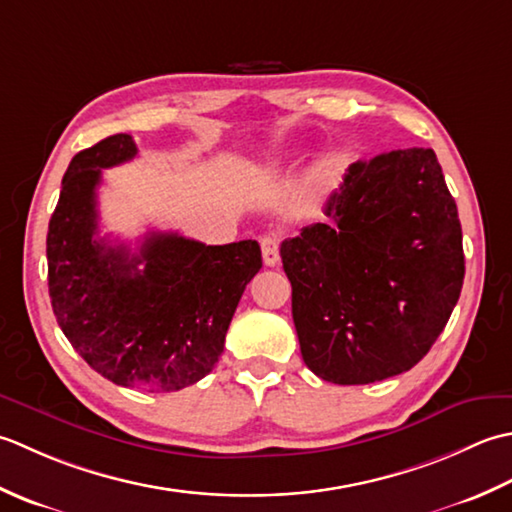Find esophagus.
I'll use <instances>...</instances> for the list:
<instances>
[{
	"label": "esophagus",
	"instance_id": "obj_1",
	"mask_svg": "<svg viewBox=\"0 0 512 512\" xmlns=\"http://www.w3.org/2000/svg\"><path fill=\"white\" fill-rule=\"evenodd\" d=\"M280 241L276 236H263L260 238V249H263V260L267 267H276L280 260Z\"/></svg>",
	"mask_w": 512,
	"mask_h": 512
}]
</instances>
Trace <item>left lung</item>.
<instances>
[{
  "label": "left lung",
  "mask_w": 512,
  "mask_h": 512,
  "mask_svg": "<svg viewBox=\"0 0 512 512\" xmlns=\"http://www.w3.org/2000/svg\"><path fill=\"white\" fill-rule=\"evenodd\" d=\"M325 214L280 245L300 353L318 378L371 384L409 371L464 283L462 225L431 148L349 165Z\"/></svg>",
  "instance_id": "1"
}]
</instances>
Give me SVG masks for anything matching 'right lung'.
Wrapping results in <instances>:
<instances>
[{
    "label": "right lung",
    "instance_id": "right-lung-1",
    "mask_svg": "<svg viewBox=\"0 0 512 512\" xmlns=\"http://www.w3.org/2000/svg\"><path fill=\"white\" fill-rule=\"evenodd\" d=\"M134 156L130 134H114L70 161L48 223V291L64 336L103 378L179 391L221 358L238 300L263 256L256 241L205 245L174 232H150L137 254L99 241L101 170Z\"/></svg>",
    "mask_w": 512,
    "mask_h": 512
}]
</instances>
